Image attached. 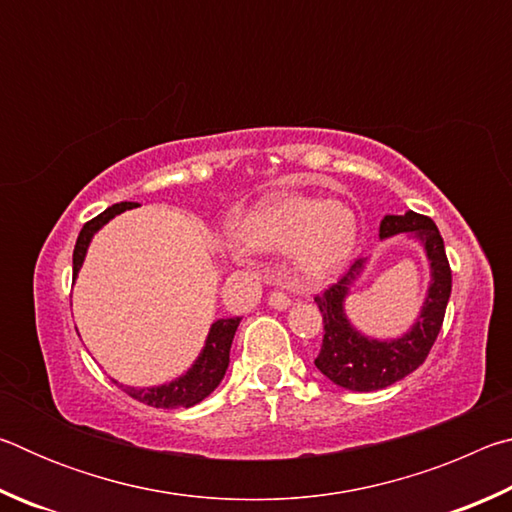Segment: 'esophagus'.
I'll use <instances>...</instances> for the list:
<instances>
[{
	"instance_id": "1",
	"label": "esophagus",
	"mask_w": 512,
	"mask_h": 512,
	"mask_svg": "<svg viewBox=\"0 0 512 512\" xmlns=\"http://www.w3.org/2000/svg\"><path fill=\"white\" fill-rule=\"evenodd\" d=\"M268 305L275 309H287L291 305V298L284 291L275 289V291H271V296H268Z\"/></svg>"
}]
</instances>
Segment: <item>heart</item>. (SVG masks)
<instances>
[{
  "mask_svg": "<svg viewBox=\"0 0 512 512\" xmlns=\"http://www.w3.org/2000/svg\"><path fill=\"white\" fill-rule=\"evenodd\" d=\"M239 235L257 250L298 248V271L307 280H323L350 257L357 241V216L343 203L275 194L241 221Z\"/></svg>",
  "mask_w": 512,
  "mask_h": 512,
  "instance_id": "b5f03b06",
  "label": "heart"
}]
</instances>
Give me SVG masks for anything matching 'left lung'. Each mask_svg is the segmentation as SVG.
Here are the masks:
<instances>
[{"mask_svg": "<svg viewBox=\"0 0 512 512\" xmlns=\"http://www.w3.org/2000/svg\"><path fill=\"white\" fill-rule=\"evenodd\" d=\"M400 232H411L418 237L431 262V287L424 300L422 314L415 320L409 334L397 341H372L354 329L343 311V300L348 287L359 275L363 259H354L350 271L339 282L316 296V305L323 314V345L314 359L316 368L336 386L348 391L368 393L379 391L400 381L415 368H420L429 350L436 343L445 320V309L452 296V268L447 262L443 237L429 216L418 212L388 214L379 225V237H393Z\"/></svg>", "mask_w": 512, "mask_h": 512, "instance_id": "left-lung-1", "label": "left lung"}]
</instances>
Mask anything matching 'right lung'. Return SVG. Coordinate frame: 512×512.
I'll list each match as a JSON object with an SVG mask.
<instances>
[{"instance_id":"add662e5","label":"right lung","mask_w":512,"mask_h":512,"mask_svg":"<svg viewBox=\"0 0 512 512\" xmlns=\"http://www.w3.org/2000/svg\"><path fill=\"white\" fill-rule=\"evenodd\" d=\"M133 207L135 203H117L83 225L74 246V277L79 273V268L85 259V250H88L94 232H97L103 223H108L112 216H117L126 210H133ZM239 320H241L239 316L216 320L210 329V334H207L201 357H198L194 366L187 370V375L178 377L176 381H171V384L155 386V388H131V386H121L117 381L115 384L121 388V391L131 395L133 400L155 406V409H189V406L205 400V397L221 384V379L230 363V345H232V339H235Z\"/></svg>"}]
</instances>
